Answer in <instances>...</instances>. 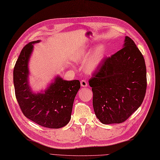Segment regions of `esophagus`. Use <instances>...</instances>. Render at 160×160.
Listing matches in <instances>:
<instances>
[{"label":"esophagus","instance_id":"34e87169","mask_svg":"<svg viewBox=\"0 0 160 160\" xmlns=\"http://www.w3.org/2000/svg\"><path fill=\"white\" fill-rule=\"evenodd\" d=\"M80 84H81V86H82V87H87V86H88L87 82L85 80H82L81 82H80Z\"/></svg>","mask_w":160,"mask_h":160}]
</instances>
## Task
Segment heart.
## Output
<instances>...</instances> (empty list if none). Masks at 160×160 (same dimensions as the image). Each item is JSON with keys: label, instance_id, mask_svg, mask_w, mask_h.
<instances>
[{"label": "heart", "instance_id": "b5f03b06", "mask_svg": "<svg viewBox=\"0 0 160 160\" xmlns=\"http://www.w3.org/2000/svg\"><path fill=\"white\" fill-rule=\"evenodd\" d=\"M103 55L104 51L103 47L98 46L94 49L90 55L88 52L86 50H82L78 52L74 56V60L77 62H82L87 59L89 55L87 63L85 65V69L88 72H92L95 70L96 68L99 66L103 58Z\"/></svg>", "mask_w": 160, "mask_h": 160}]
</instances>
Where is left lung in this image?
Returning <instances> with one entry per match:
<instances>
[{
    "instance_id": "obj_1",
    "label": "left lung",
    "mask_w": 160,
    "mask_h": 160,
    "mask_svg": "<svg viewBox=\"0 0 160 160\" xmlns=\"http://www.w3.org/2000/svg\"><path fill=\"white\" fill-rule=\"evenodd\" d=\"M95 115L104 124L124 122L140 107L147 89L144 57L126 36L124 47L105 57L88 81Z\"/></svg>"
}]
</instances>
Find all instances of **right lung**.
<instances>
[{
	"mask_svg": "<svg viewBox=\"0 0 160 160\" xmlns=\"http://www.w3.org/2000/svg\"><path fill=\"white\" fill-rule=\"evenodd\" d=\"M29 42L20 52L13 69L15 97L23 115L40 126L60 128L71 119L73 101L80 88L79 80H64L57 77L44 93L32 92L28 85V61L33 49Z\"/></svg>",
	"mask_w": 160,
	"mask_h": 160,
	"instance_id": "add662e5",
	"label": "right lung"
}]
</instances>
